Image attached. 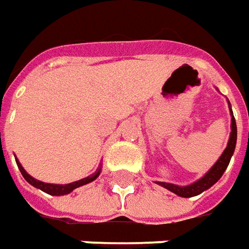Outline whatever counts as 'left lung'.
Wrapping results in <instances>:
<instances>
[{"label":"left lung","mask_w":249,"mask_h":249,"mask_svg":"<svg viewBox=\"0 0 249 249\" xmlns=\"http://www.w3.org/2000/svg\"><path fill=\"white\" fill-rule=\"evenodd\" d=\"M228 104H229V111H231V116H232V119H231V135H229V141H228L225 150L219 156V159L215 161V164H214L213 167L210 168L200 179L194 181L191 184L179 186V184H174V183L156 181L159 186L167 188L171 193L176 194V195H179L181 198H191V196H196V195H199L203 191L209 190L210 187L214 186L221 179V176L224 175L226 168L229 165V162H231V159H232L234 149H236V141H237V126H236V121H234V116H233V111L232 108H231L229 100H228Z\"/></svg>","instance_id":"8db88e82"}]
</instances>
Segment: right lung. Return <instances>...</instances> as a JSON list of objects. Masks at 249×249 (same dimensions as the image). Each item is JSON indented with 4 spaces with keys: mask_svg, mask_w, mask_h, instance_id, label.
I'll return each mask as SVG.
<instances>
[{
    "mask_svg": "<svg viewBox=\"0 0 249 249\" xmlns=\"http://www.w3.org/2000/svg\"><path fill=\"white\" fill-rule=\"evenodd\" d=\"M17 162V167L20 169V172L23 175V178L28 183H30L31 186L36 187V188H39V190H42L43 193H47L50 195H54V196H61V195H68L70 194L73 190L75 188H78V187L85 186V184H88L90 181H93L99 178V175L102 172V167L97 168V171H96L95 174H92L90 176H87V178H84L81 180H77V181H73V183H69V184H53V183H44V181H40V180H36L35 178H32L25 169L23 168V165L20 164V161L16 159Z\"/></svg>",
    "mask_w": 249,
    "mask_h": 249,
    "instance_id": "add662e5",
    "label": "right lung"
}]
</instances>
